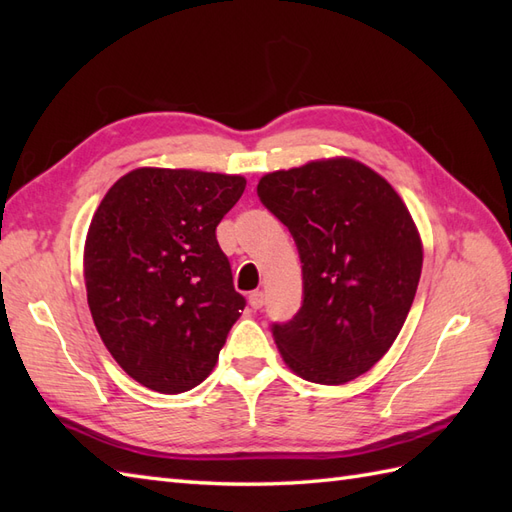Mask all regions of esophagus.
<instances>
[{"instance_id": "obj_1", "label": "esophagus", "mask_w": 512, "mask_h": 512, "mask_svg": "<svg viewBox=\"0 0 512 512\" xmlns=\"http://www.w3.org/2000/svg\"><path fill=\"white\" fill-rule=\"evenodd\" d=\"M264 301H266V299H264V292H262V290H255V292H250V295H248V306L253 308V310L262 308Z\"/></svg>"}]
</instances>
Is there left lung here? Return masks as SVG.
I'll use <instances>...</instances> for the list:
<instances>
[{
  "instance_id": "left-lung-1",
  "label": "left lung",
  "mask_w": 512,
  "mask_h": 512,
  "mask_svg": "<svg viewBox=\"0 0 512 512\" xmlns=\"http://www.w3.org/2000/svg\"><path fill=\"white\" fill-rule=\"evenodd\" d=\"M257 195L295 239L303 303L273 336L286 365L343 385L387 354L416 297L422 242L394 187L352 158L273 171Z\"/></svg>"
}]
</instances>
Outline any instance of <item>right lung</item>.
Wrapping results in <instances>:
<instances>
[{"label":"right lung","instance_id":"1","mask_svg":"<svg viewBox=\"0 0 512 512\" xmlns=\"http://www.w3.org/2000/svg\"><path fill=\"white\" fill-rule=\"evenodd\" d=\"M244 189L242 176L143 167L96 209L83 253L88 306L140 385L182 394L213 372L246 306L215 228Z\"/></svg>","mask_w":512,"mask_h":512}]
</instances>
